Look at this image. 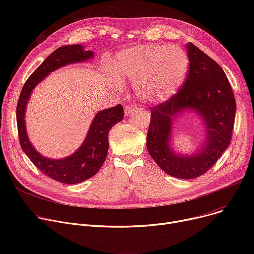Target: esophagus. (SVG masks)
Returning <instances> with one entry per match:
<instances>
[{
  "label": "esophagus",
  "mask_w": 254,
  "mask_h": 254,
  "mask_svg": "<svg viewBox=\"0 0 254 254\" xmlns=\"http://www.w3.org/2000/svg\"><path fill=\"white\" fill-rule=\"evenodd\" d=\"M136 108H137V107H136L134 104H129V105L126 106V109H125V113H126V115H129V114H131L132 112H134V111L136 110Z\"/></svg>",
  "instance_id": "34e87169"
}]
</instances>
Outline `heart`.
Returning a JSON list of instances; mask_svg holds the SVG:
<instances>
[{"label": "heart", "instance_id": "b5f03b06", "mask_svg": "<svg viewBox=\"0 0 254 254\" xmlns=\"http://www.w3.org/2000/svg\"><path fill=\"white\" fill-rule=\"evenodd\" d=\"M190 61L178 46L146 44L119 52L114 60L118 79L135 81V91L146 103L168 101L179 90L189 72Z\"/></svg>", "mask_w": 254, "mask_h": 254}]
</instances>
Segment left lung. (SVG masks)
<instances>
[{
  "label": "left lung",
  "mask_w": 254,
  "mask_h": 254,
  "mask_svg": "<svg viewBox=\"0 0 254 254\" xmlns=\"http://www.w3.org/2000/svg\"><path fill=\"white\" fill-rule=\"evenodd\" d=\"M190 70L180 89L168 101L150 108L147 150L168 175L193 179L210 170L228 148L235 124L236 101L221 66L192 43L186 45ZM184 110H193L204 119L207 136L193 156H178L169 146L173 118Z\"/></svg>",
  "instance_id": "8db88e82"
}]
</instances>
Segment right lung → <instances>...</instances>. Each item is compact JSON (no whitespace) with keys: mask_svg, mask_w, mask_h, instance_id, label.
Segmentation results:
<instances>
[{"mask_svg":"<svg viewBox=\"0 0 254 254\" xmlns=\"http://www.w3.org/2000/svg\"><path fill=\"white\" fill-rule=\"evenodd\" d=\"M93 57V52L84 50L81 45L62 46L33 72L26 80L16 107L18 138L23 152L43 174L64 184H76L95 176L103 166L108 153V134L110 128L122 122L125 116L124 107L118 104L112 108L97 113L87 132L86 139L76 152L63 159H50L40 154L31 144L24 125V113L34 87L52 71L62 66L84 62Z\"/></svg>","mask_w":254,"mask_h":254,"instance_id":"right-lung-1","label":"right lung"}]
</instances>
